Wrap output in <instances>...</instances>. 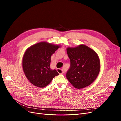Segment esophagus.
<instances>
[{
  "label": "esophagus",
  "mask_w": 121,
  "mask_h": 121,
  "mask_svg": "<svg viewBox=\"0 0 121 121\" xmlns=\"http://www.w3.org/2000/svg\"><path fill=\"white\" fill-rule=\"evenodd\" d=\"M57 71L60 73V74H64L65 72V68H63L62 69H57Z\"/></svg>",
  "instance_id": "1"
}]
</instances>
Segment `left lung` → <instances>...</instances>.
<instances>
[{
	"label": "left lung",
	"instance_id": "left-lung-1",
	"mask_svg": "<svg viewBox=\"0 0 121 121\" xmlns=\"http://www.w3.org/2000/svg\"><path fill=\"white\" fill-rule=\"evenodd\" d=\"M70 67L67 72L69 81L74 87L81 89L90 85L100 71V60L97 53L85 45L67 49Z\"/></svg>",
	"mask_w": 121,
	"mask_h": 121
}]
</instances>
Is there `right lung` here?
Instances as JSON below:
<instances>
[{"label": "right lung", "instance_id": "add662e5", "mask_svg": "<svg viewBox=\"0 0 121 121\" xmlns=\"http://www.w3.org/2000/svg\"><path fill=\"white\" fill-rule=\"evenodd\" d=\"M47 42H39L26 51L23 59V68L26 77L32 84L43 88L58 75L56 69L50 68L51 56L59 48Z\"/></svg>", "mask_w": 121, "mask_h": 121}]
</instances>
